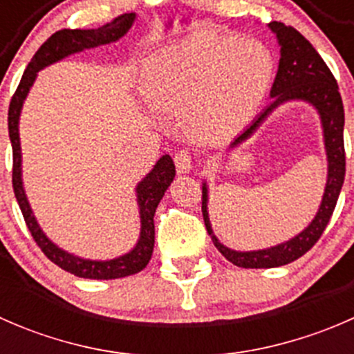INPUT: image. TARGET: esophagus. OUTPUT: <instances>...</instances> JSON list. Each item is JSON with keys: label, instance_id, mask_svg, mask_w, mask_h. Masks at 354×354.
Returning a JSON list of instances; mask_svg holds the SVG:
<instances>
[{"label": "esophagus", "instance_id": "34e87169", "mask_svg": "<svg viewBox=\"0 0 354 354\" xmlns=\"http://www.w3.org/2000/svg\"><path fill=\"white\" fill-rule=\"evenodd\" d=\"M174 166H176V171L180 174H187L194 169V160H192L190 152L180 151L176 156H174Z\"/></svg>", "mask_w": 354, "mask_h": 354}]
</instances>
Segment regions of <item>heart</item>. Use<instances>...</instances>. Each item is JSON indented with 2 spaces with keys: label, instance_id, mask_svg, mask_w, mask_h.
Returning a JSON list of instances; mask_svg holds the SVG:
<instances>
[{
  "label": "heart",
  "instance_id": "obj_1",
  "mask_svg": "<svg viewBox=\"0 0 354 354\" xmlns=\"http://www.w3.org/2000/svg\"><path fill=\"white\" fill-rule=\"evenodd\" d=\"M274 82L266 44L234 35L194 34L145 59L142 91L156 109L183 114L200 140H224L255 118Z\"/></svg>",
  "mask_w": 354,
  "mask_h": 354
}]
</instances>
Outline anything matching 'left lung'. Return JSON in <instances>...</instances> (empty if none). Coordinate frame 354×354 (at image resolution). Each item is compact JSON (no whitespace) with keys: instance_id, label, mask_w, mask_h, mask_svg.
Masks as SVG:
<instances>
[{"instance_id":"obj_1","label":"left lung","mask_w":354,"mask_h":354,"mask_svg":"<svg viewBox=\"0 0 354 354\" xmlns=\"http://www.w3.org/2000/svg\"><path fill=\"white\" fill-rule=\"evenodd\" d=\"M267 27L276 35L277 44L281 48L279 68H277L276 80L270 88L272 102L231 142L227 149H236L238 145L248 140L259 130L260 124L267 120V116L272 114L279 106L288 104V102H305L319 114L327 159V180L319 210L305 230L277 245L259 250H246V252L230 248L221 243L219 238L216 236L209 216V185H207V180L202 181V214L207 233L212 238L216 248L231 263L243 269H274V267L295 262L299 257L305 255L319 241L329 224L346 173L344 137H342L344 108H342L337 82L332 77L330 70L315 51V48L296 28L288 27L283 22H270L267 24Z\"/></svg>"}]
</instances>
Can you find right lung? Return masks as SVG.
<instances>
[{"instance_id":"obj_1","label":"right lung","mask_w":354,"mask_h":354,"mask_svg":"<svg viewBox=\"0 0 354 354\" xmlns=\"http://www.w3.org/2000/svg\"><path fill=\"white\" fill-rule=\"evenodd\" d=\"M137 20L135 13H124V15L116 17L111 22L104 24L97 28H63V30L53 34L44 44L39 48L32 62L28 63L27 70L24 71V77L20 80L19 88L10 102L8 111V131L10 142L13 149V192H15L17 202H19L20 210L24 214V219L27 223L28 231L34 236L35 243L44 252V255L62 267L66 272L73 274L77 277L84 279H120V277L131 276V274L140 272L145 269L152 257L154 250V214L160 198L164 197L169 185L173 183L174 174V162L169 154L159 157V160L154 164L151 171L142 178L135 187V197H137L138 205V217H140V233H138L137 243L133 248L128 250L127 253L114 259L106 260H92L78 257L75 253L66 252L62 246H58L44 230L37 223L34 210H32L30 202H28L27 194L24 187V174H22V145H20V114H22L24 102L34 85L37 73L44 70L46 66L55 65L71 55L85 51V49H94L99 46L111 44V42L120 41L121 37L128 34L131 25Z\"/></svg>"}]
</instances>
